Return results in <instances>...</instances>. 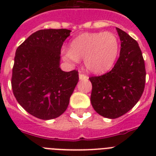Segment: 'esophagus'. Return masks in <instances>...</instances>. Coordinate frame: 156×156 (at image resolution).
Listing matches in <instances>:
<instances>
[{"label": "esophagus", "instance_id": "obj_1", "mask_svg": "<svg viewBox=\"0 0 156 156\" xmlns=\"http://www.w3.org/2000/svg\"><path fill=\"white\" fill-rule=\"evenodd\" d=\"M87 76H86L85 74H83V73H79V79L80 80H86V79H87Z\"/></svg>", "mask_w": 156, "mask_h": 156}]
</instances>
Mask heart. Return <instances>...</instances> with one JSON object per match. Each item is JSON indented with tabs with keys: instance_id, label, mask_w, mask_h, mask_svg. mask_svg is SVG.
Segmentation results:
<instances>
[{
	"instance_id": "obj_1",
	"label": "heart",
	"mask_w": 156,
	"mask_h": 156,
	"mask_svg": "<svg viewBox=\"0 0 156 156\" xmlns=\"http://www.w3.org/2000/svg\"><path fill=\"white\" fill-rule=\"evenodd\" d=\"M119 52V40L112 32L83 33L70 43V48H63L61 56L65 61L78 63L84 59L88 72L104 73L113 66Z\"/></svg>"
}]
</instances>
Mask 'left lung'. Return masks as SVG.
<instances>
[{"mask_svg":"<svg viewBox=\"0 0 156 156\" xmlns=\"http://www.w3.org/2000/svg\"><path fill=\"white\" fill-rule=\"evenodd\" d=\"M121 52L111 71L90 77V102L100 116L115 119L129 112L143 95L146 82L145 63L138 42L116 27Z\"/></svg>","mask_w":156,"mask_h":156,"instance_id":"left-lung-1","label":"left lung"}]
</instances>
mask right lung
<instances>
[{"mask_svg": "<svg viewBox=\"0 0 156 156\" xmlns=\"http://www.w3.org/2000/svg\"><path fill=\"white\" fill-rule=\"evenodd\" d=\"M70 32L40 30L16 50L11 79L13 95L28 113L39 119L51 120L64 113L78 82V71L60 68L61 47Z\"/></svg>", "mask_w": 156, "mask_h": 156, "instance_id": "right-lung-1", "label": "right lung"}]
</instances>
